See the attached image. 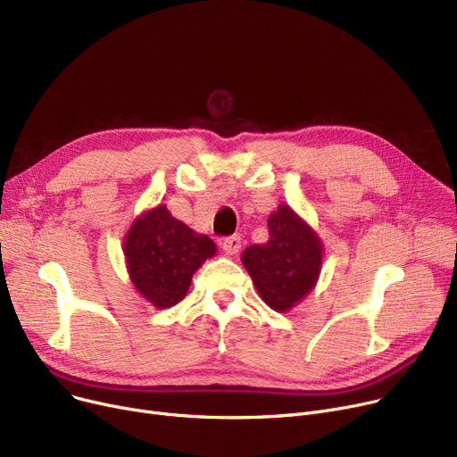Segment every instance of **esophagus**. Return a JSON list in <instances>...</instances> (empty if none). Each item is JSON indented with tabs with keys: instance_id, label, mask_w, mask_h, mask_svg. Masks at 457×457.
<instances>
[{
	"instance_id": "1",
	"label": "esophagus",
	"mask_w": 457,
	"mask_h": 457,
	"mask_svg": "<svg viewBox=\"0 0 457 457\" xmlns=\"http://www.w3.org/2000/svg\"><path fill=\"white\" fill-rule=\"evenodd\" d=\"M220 246L228 255H235V253H238V250H241V237H238V235L226 237V238H222Z\"/></svg>"
}]
</instances>
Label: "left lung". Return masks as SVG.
<instances>
[{
	"instance_id": "obj_1",
	"label": "left lung",
	"mask_w": 457,
	"mask_h": 457,
	"mask_svg": "<svg viewBox=\"0 0 457 457\" xmlns=\"http://www.w3.org/2000/svg\"><path fill=\"white\" fill-rule=\"evenodd\" d=\"M269 243L243 252V265L262 302L285 313L313 291L324 246L311 226L285 204L269 216Z\"/></svg>"
}]
</instances>
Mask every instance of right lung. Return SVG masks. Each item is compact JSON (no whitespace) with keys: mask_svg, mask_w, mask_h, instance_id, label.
Wrapping results in <instances>:
<instances>
[{"mask_svg":"<svg viewBox=\"0 0 457 457\" xmlns=\"http://www.w3.org/2000/svg\"><path fill=\"white\" fill-rule=\"evenodd\" d=\"M214 253L216 245L211 238L174 219L166 205L142 212L124 241L135 289L157 309L183 300L192 276Z\"/></svg>","mask_w":457,"mask_h":457,"instance_id":"1","label":"right lung"}]
</instances>
